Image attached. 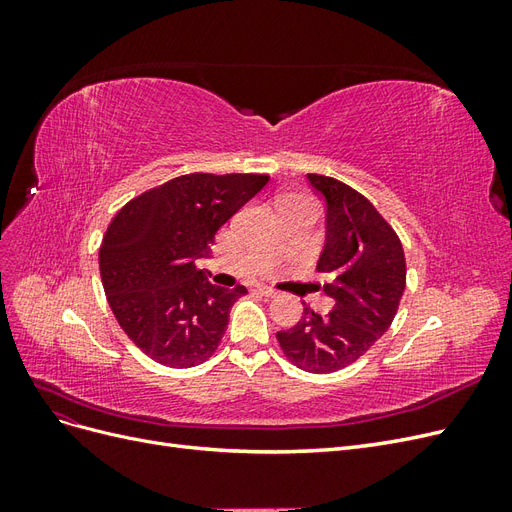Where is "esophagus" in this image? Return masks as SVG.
<instances>
[{
    "label": "esophagus",
    "instance_id": "obj_1",
    "mask_svg": "<svg viewBox=\"0 0 512 512\" xmlns=\"http://www.w3.org/2000/svg\"><path fill=\"white\" fill-rule=\"evenodd\" d=\"M256 292L262 294V297H267V299L277 297V290H273V288H269V286H265V284H256Z\"/></svg>",
    "mask_w": 512,
    "mask_h": 512
}]
</instances>
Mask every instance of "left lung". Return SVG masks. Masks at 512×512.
I'll return each instance as SVG.
<instances>
[{
    "instance_id": "8db88e82",
    "label": "left lung",
    "mask_w": 512,
    "mask_h": 512,
    "mask_svg": "<svg viewBox=\"0 0 512 512\" xmlns=\"http://www.w3.org/2000/svg\"><path fill=\"white\" fill-rule=\"evenodd\" d=\"M324 203L327 237L316 271L329 277L327 316L303 303V316L277 333L288 361L309 374L344 369L374 346L397 314L406 288L404 247L369 200L350 185L307 175Z\"/></svg>"
}]
</instances>
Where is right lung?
Listing matches in <instances>:
<instances>
[{
  "instance_id": "1",
  "label": "right lung",
  "mask_w": 512,
  "mask_h": 512,
  "mask_svg": "<svg viewBox=\"0 0 512 512\" xmlns=\"http://www.w3.org/2000/svg\"><path fill=\"white\" fill-rule=\"evenodd\" d=\"M267 175L194 173L130 200L100 245L108 305L132 342L166 367H194L218 350L245 286L220 288L194 267L215 232L252 200Z\"/></svg>"
}]
</instances>
